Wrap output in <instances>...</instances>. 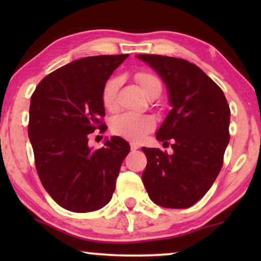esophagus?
I'll use <instances>...</instances> for the list:
<instances>
[{"instance_id":"obj_1","label":"esophagus","mask_w":261,"mask_h":261,"mask_svg":"<svg viewBox=\"0 0 261 261\" xmlns=\"http://www.w3.org/2000/svg\"><path fill=\"white\" fill-rule=\"evenodd\" d=\"M138 148H139L138 144H135V142H130V149H132V151H137Z\"/></svg>"}]
</instances>
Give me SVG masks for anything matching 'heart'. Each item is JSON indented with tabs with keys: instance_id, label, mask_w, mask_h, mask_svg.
Returning a JSON list of instances; mask_svg holds the SVG:
<instances>
[{
	"instance_id": "b5f03b06",
	"label": "heart",
	"mask_w": 261,
	"mask_h": 261,
	"mask_svg": "<svg viewBox=\"0 0 261 261\" xmlns=\"http://www.w3.org/2000/svg\"><path fill=\"white\" fill-rule=\"evenodd\" d=\"M137 82L141 90L147 96L153 89L162 87L158 78L149 72L137 73ZM120 87V78L113 77L107 82L102 91V103L107 110L116 108V94ZM155 121L149 115H139L134 113H124L114 117L112 121V130L114 134L121 135L134 141H141L149 132L154 129Z\"/></svg>"
}]
</instances>
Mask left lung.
I'll return each instance as SVG.
<instances>
[{"label":"left lung","mask_w":261,"mask_h":261,"mask_svg":"<svg viewBox=\"0 0 261 261\" xmlns=\"http://www.w3.org/2000/svg\"><path fill=\"white\" fill-rule=\"evenodd\" d=\"M162 78L171 110L156 140L172 142V154L142 147L147 165L142 183L155 204L183 209L212 188L229 142L230 110L221 88L195 64L173 57L138 55Z\"/></svg>","instance_id":"left-lung-1"}]
</instances>
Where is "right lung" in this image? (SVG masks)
<instances>
[{
    "mask_svg": "<svg viewBox=\"0 0 261 261\" xmlns=\"http://www.w3.org/2000/svg\"><path fill=\"white\" fill-rule=\"evenodd\" d=\"M128 55L82 58L53 71L31 97L28 137L45 190L64 209L95 212L108 204L129 144L114 135L105 147H89L102 129L103 88Z\"/></svg>",
    "mask_w": 261,
    "mask_h": 261,
    "instance_id": "1",
    "label": "right lung"
}]
</instances>
